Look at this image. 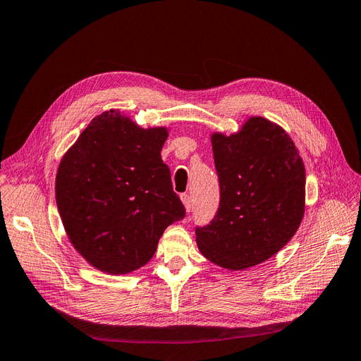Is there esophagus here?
Masks as SVG:
<instances>
[{
    "label": "esophagus",
    "instance_id": "34e87169",
    "mask_svg": "<svg viewBox=\"0 0 361 361\" xmlns=\"http://www.w3.org/2000/svg\"><path fill=\"white\" fill-rule=\"evenodd\" d=\"M180 200H182V203H183V206H185V211H187V212H190L191 211V197H190V195L188 194H182L180 195Z\"/></svg>",
    "mask_w": 361,
    "mask_h": 361
}]
</instances>
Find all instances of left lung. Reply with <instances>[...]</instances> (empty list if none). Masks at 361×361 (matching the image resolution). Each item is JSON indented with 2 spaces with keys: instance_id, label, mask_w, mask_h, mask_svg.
Returning <instances> with one entry per match:
<instances>
[{
  "instance_id": "obj_1",
  "label": "left lung",
  "mask_w": 361,
  "mask_h": 361,
  "mask_svg": "<svg viewBox=\"0 0 361 361\" xmlns=\"http://www.w3.org/2000/svg\"><path fill=\"white\" fill-rule=\"evenodd\" d=\"M220 207L195 228L200 253L239 271L268 260L297 233L305 211V170L298 149L277 123L250 117L232 135H211Z\"/></svg>"
}]
</instances>
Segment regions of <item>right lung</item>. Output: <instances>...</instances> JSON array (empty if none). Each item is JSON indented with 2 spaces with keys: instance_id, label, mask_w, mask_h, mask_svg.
Here are the masks:
<instances>
[{
  "instance_id": "right-lung-1",
  "label": "right lung",
  "mask_w": 361,
  "mask_h": 361,
  "mask_svg": "<svg viewBox=\"0 0 361 361\" xmlns=\"http://www.w3.org/2000/svg\"><path fill=\"white\" fill-rule=\"evenodd\" d=\"M169 128H141L118 110L89 123L63 155L56 202L71 244L92 267L129 274L154 257L164 231L185 216L161 159Z\"/></svg>"
}]
</instances>
